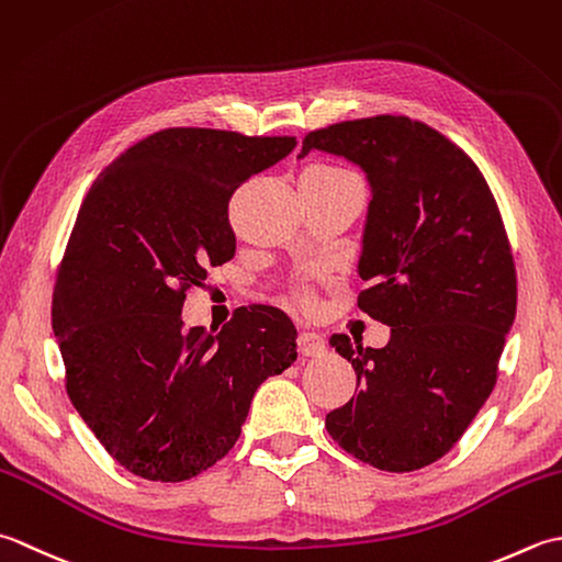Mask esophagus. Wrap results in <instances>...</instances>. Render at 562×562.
Returning <instances> with one entry per match:
<instances>
[{
	"instance_id": "1",
	"label": "esophagus",
	"mask_w": 562,
	"mask_h": 562,
	"mask_svg": "<svg viewBox=\"0 0 562 562\" xmlns=\"http://www.w3.org/2000/svg\"><path fill=\"white\" fill-rule=\"evenodd\" d=\"M297 349H301L303 357H319V353H325L327 345L317 331H301L297 335Z\"/></svg>"
}]
</instances>
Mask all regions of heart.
<instances>
[{"instance_id": "1", "label": "heart", "mask_w": 562, "mask_h": 562, "mask_svg": "<svg viewBox=\"0 0 562 562\" xmlns=\"http://www.w3.org/2000/svg\"><path fill=\"white\" fill-rule=\"evenodd\" d=\"M305 177H319V179H347L351 175H347V171L341 169H335V167H317V169H311L307 171ZM297 301L301 303H307V293H297Z\"/></svg>"}]
</instances>
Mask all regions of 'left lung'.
Returning a JSON list of instances; mask_svg holds the SVG:
<instances>
[{
  "mask_svg": "<svg viewBox=\"0 0 562 562\" xmlns=\"http://www.w3.org/2000/svg\"><path fill=\"white\" fill-rule=\"evenodd\" d=\"M311 150L345 157L369 179L359 307L391 327L383 349L329 339L357 371V393L325 427L363 463L419 471L453 449L497 381L517 315L499 209L473 159L407 116L313 131L297 157Z\"/></svg>",
  "mask_w": 562,
  "mask_h": 562,
  "instance_id": "8db88e82",
  "label": "left lung"
}]
</instances>
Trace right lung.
<instances>
[{"label":"right lung","mask_w":562,"mask_h":562,"mask_svg":"<svg viewBox=\"0 0 562 562\" xmlns=\"http://www.w3.org/2000/svg\"><path fill=\"white\" fill-rule=\"evenodd\" d=\"M295 137L167 128L101 171L77 213L53 293L67 395L135 475L179 483L233 449L257 387L297 357L277 307H239L223 329L187 327L205 269L235 257L227 203Z\"/></svg>","instance_id":"right-lung-1"}]
</instances>
